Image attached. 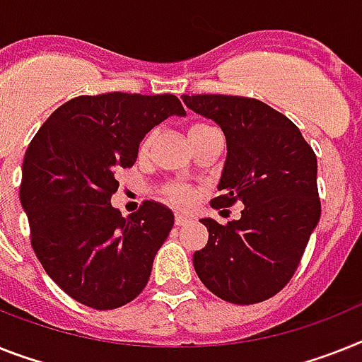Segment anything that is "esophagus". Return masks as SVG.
I'll return each instance as SVG.
<instances>
[{"label": "esophagus", "instance_id": "1", "mask_svg": "<svg viewBox=\"0 0 362 362\" xmlns=\"http://www.w3.org/2000/svg\"><path fill=\"white\" fill-rule=\"evenodd\" d=\"M191 223V217L187 214H176L175 215V224L176 226H186Z\"/></svg>", "mask_w": 362, "mask_h": 362}]
</instances>
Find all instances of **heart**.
Returning <instances> with one entry per match:
<instances>
[{
  "label": "heart",
  "mask_w": 362,
  "mask_h": 362,
  "mask_svg": "<svg viewBox=\"0 0 362 362\" xmlns=\"http://www.w3.org/2000/svg\"><path fill=\"white\" fill-rule=\"evenodd\" d=\"M204 129H209L208 124H193L189 129V136L195 134V132H199V130H204ZM151 144H153V134H147L144 139H141V145H139V151L141 153H145V151H148V147H151ZM165 197L169 202H173V204H178V206H187L193 202V191L189 189V187L186 186H171L169 189L165 191Z\"/></svg>",
  "instance_id": "heart-1"
}]
</instances>
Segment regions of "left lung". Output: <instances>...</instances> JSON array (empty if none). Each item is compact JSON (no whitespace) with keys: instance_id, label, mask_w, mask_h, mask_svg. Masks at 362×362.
I'll return each mask as SVG.
<instances>
[{"instance_id":"obj_1","label":"left lung","mask_w":362,"mask_h":362,"mask_svg":"<svg viewBox=\"0 0 362 362\" xmlns=\"http://www.w3.org/2000/svg\"><path fill=\"white\" fill-rule=\"evenodd\" d=\"M226 138L215 209L241 202V218H202L209 239L193 254L200 281L226 302L250 305L284 289L320 221L317 156L298 127L265 103L238 95H182Z\"/></svg>"}]
</instances>
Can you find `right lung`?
<instances>
[{
	"instance_id": "1",
	"label": "right lung",
	"mask_w": 362,
	"mask_h": 362,
	"mask_svg": "<svg viewBox=\"0 0 362 362\" xmlns=\"http://www.w3.org/2000/svg\"><path fill=\"white\" fill-rule=\"evenodd\" d=\"M169 115H186L173 93L81 95L59 106L27 148L20 202L33 250L54 284L88 308L132 302L175 224L154 200L129 217L110 202L115 171L134 165L141 139Z\"/></svg>"
}]
</instances>
